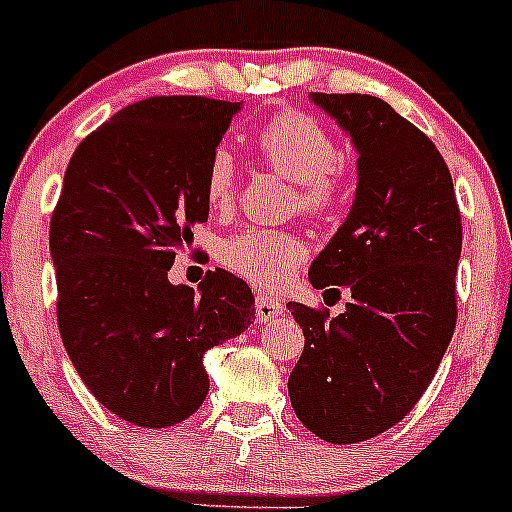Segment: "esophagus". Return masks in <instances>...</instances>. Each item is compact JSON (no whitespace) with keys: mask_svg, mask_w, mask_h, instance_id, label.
Returning a JSON list of instances; mask_svg holds the SVG:
<instances>
[{"mask_svg":"<svg viewBox=\"0 0 512 512\" xmlns=\"http://www.w3.org/2000/svg\"><path fill=\"white\" fill-rule=\"evenodd\" d=\"M283 305L276 298H266V295H258L256 298V320L258 323H268V320L283 315Z\"/></svg>","mask_w":512,"mask_h":512,"instance_id":"34e87169","label":"esophagus"}]
</instances>
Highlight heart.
Returning a JSON list of instances; mask_svg holds the SVG:
<instances>
[{"label":"heart","mask_w":512,"mask_h":512,"mask_svg":"<svg viewBox=\"0 0 512 512\" xmlns=\"http://www.w3.org/2000/svg\"><path fill=\"white\" fill-rule=\"evenodd\" d=\"M256 150L268 167L298 184V207L308 214L328 212L337 194V145L333 135L310 115L286 110L268 120L256 135ZM204 194L212 209H229L236 197L234 157L217 147L207 162ZM305 258V244L291 231H239L221 241L219 261L251 286L276 291L293 278Z\"/></svg>","instance_id":"heart-1"}]
</instances>
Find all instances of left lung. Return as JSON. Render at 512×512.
<instances>
[{
  "label": "left lung",
  "instance_id": "left-lung-1",
  "mask_svg": "<svg viewBox=\"0 0 512 512\" xmlns=\"http://www.w3.org/2000/svg\"><path fill=\"white\" fill-rule=\"evenodd\" d=\"M357 152L350 214L310 263L345 313L288 303L305 347L288 377L293 412L330 444H357L412 412L456 328L461 214L444 157L384 100L310 93Z\"/></svg>",
  "mask_w": 512,
  "mask_h": 512
}]
</instances>
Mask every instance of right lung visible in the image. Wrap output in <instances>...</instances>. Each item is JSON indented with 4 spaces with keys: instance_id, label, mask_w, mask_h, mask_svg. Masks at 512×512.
Returning <instances> with one entry per match:
<instances>
[{
    "instance_id": "1",
    "label": "right lung",
    "mask_w": 512,
    "mask_h": 512,
    "mask_svg": "<svg viewBox=\"0 0 512 512\" xmlns=\"http://www.w3.org/2000/svg\"><path fill=\"white\" fill-rule=\"evenodd\" d=\"M241 105L140 100L93 130L66 167L49 231L63 347L93 397L142 429L197 412L207 350L256 318L251 288L224 268L197 291L167 278L209 217L207 162Z\"/></svg>"
}]
</instances>
